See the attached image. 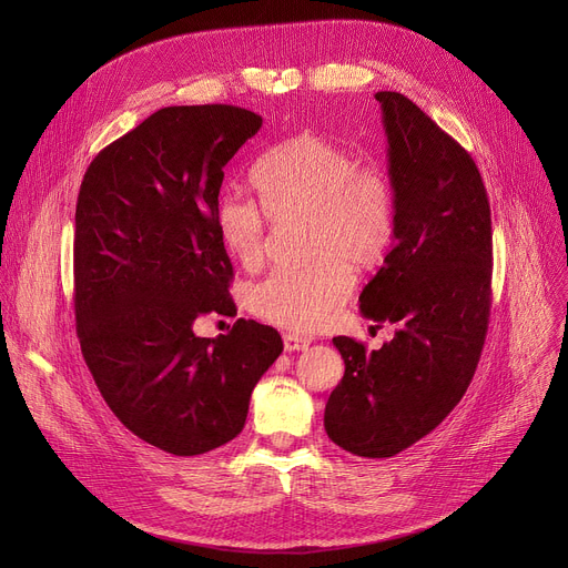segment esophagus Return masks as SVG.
<instances>
[{"label":"esophagus","mask_w":568,"mask_h":568,"mask_svg":"<svg viewBox=\"0 0 568 568\" xmlns=\"http://www.w3.org/2000/svg\"><path fill=\"white\" fill-rule=\"evenodd\" d=\"M283 345H285L287 352H300V349H306L311 345V338H304L300 334H285Z\"/></svg>","instance_id":"obj_1"}]
</instances>
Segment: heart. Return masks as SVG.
Wrapping results in <instances>:
<instances>
[{
	"label": "heart",
	"instance_id": "obj_1",
	"mask_svg": "<svg viewBox=\"0 0 568 568\" xmlns=\"http://www.w3.org/2000/svg\"><path fill=\"white\" fill-rule=\"evenodd\" d=\"M260 204L236 193L216 202L223 248L246 268L264 257L266 223L306 221V268H278L251 290L257 317L281 329L313 334L329 324L352 292V272H371L389 255L398 200L389 174L359 163L345 146L302 131L255 163Z\"/></svg>",
	"mask_w": 568,
	"mask_h": 568
}]
</instances>
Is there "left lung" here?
I'll list each match as a JSON object with an SVG mask.
<instances>
[{
    "label": "left lung",
    "mask_w": 568,
    "mask_h": 568,
    "mask_svg": "<svg viewBox=\"0 0 568 568\" xmlns=\"http://www.w3.org/2000/svg\"><path fill=\"white\" fill-rule=\"evenodd\" d=\"M398 200L392 253L364 287V317L396 324L368 352L336 336L345 375L324 407L341 449L392 458L437 428L474 377L490 317V202L471 156L398 92H377Z\"/></svg>",
    "instance_id": "8db88e82"
}]
</instances>
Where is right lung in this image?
Masks as SVG:
<instances>
[{"label": "right lung", "instance_id": "1", "mask_svg": "<svg viewBox=\"0 0 568 568\" xmlns=\"http://www.w3.org/2000/svg\"><path fill=\"white\" fill-rule=\"evenodd\" d=\"M262 126L236 105H172L87 168L73 239L82 356L133 435L200 456L242 433L251 394L283 352L274 326L236 320L200 338L204 313L236 315L216 232L223 168Z\"/></svg>", "mask_w": 568, "mask_h": 568}]
</instances>
